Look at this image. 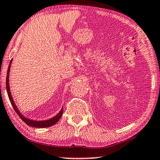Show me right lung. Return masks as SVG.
<instances>
[{
  "label": "right lung",
  "instance_id": "add662e5",
  "mask_svg": "<svg viewBox=\"0 0 160 160\" xmlns=\"http://www.w3.org/2000/svg\"><path fill=\"white\" fill-rule=\"evenodd\" d=\"M12 60L10 62V65L8 66V71H7V75H6V90H7V93H8L9 100H10L12 106L13 107V109L15 110V111L17 113L18 115L19 116V117L21 118V120L24 121V122L27 123L28 126H32V127H37V128H46V127H49V126H52L55 124V123L58 121L60 118L62 117L63 113V108H62L61 111L57 113V115H56L54 117L48 119V120H45V121H34V120H31L29 118H26L24 116H23L22 114L20 113V111H18V109L17 107H16L15 103H14V101L13 99V98L11 96V93L10 91V87H9V73H10V69H11V65Z\"/></svg>",
  "mask_w": 160,
  "mask_h": 160
}]
</instances>
